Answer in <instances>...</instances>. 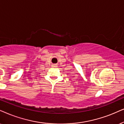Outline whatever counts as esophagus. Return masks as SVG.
<instances>
[{"label":"esophagus","mask_w":124,"mask_h":124,"mask_svg":"<svg viewBox=\"0 0 124 124\" xmlns=\"http://www.w3.org/2000/svg\"><path fill=\"white\" fill-rule=\"evenodd\" d=\"M57 66V65H55V64H53V65H52L53 67H56Z\"/></svg>","instance_id":"1"}]
</instances>
